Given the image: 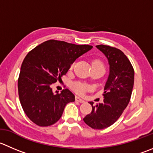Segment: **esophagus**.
I'll return each mask as SVG.
<instances>
[{"label": "esophagus", "mask_w": 153, "mask_h": 153, "mask_svg": "<svg viewBox=\"0 0 153 153\" xmlns=\"http://www.w3.org/2000/svg\"><path fill=\"white\" fill-rule=\"evenodd\" d=\"M75 100L77 101V102H81V103H83V102H85V100H84V99H81V97H79V96H75Z\"/></svg>", "instance_id": "esophagus-1"}]
</instances>
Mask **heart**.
Here are the masks:
<instances>
[{
  "mask_svg": "<svg viewBox=\"0 0 153 153\" xmlns=\"http://www.w3.org/2000/svg\"><path fill=\"white\" fill-rule=\"evenodd\" d=\"M74 63H72L71 65V69L73 67ZM92 66H99V67H102L103 69H105V66H104V63H102L101 60H94L92 62ZM72 88L75 93H78V94H83L85 91H87V90H89L90 87L88 85H86V84H82V83L76 82L73 83L72 84Z\"/></svg>",
  "mask_w": 153,
  "mask_h": 153,
  "instance_id": "1",
  "label": "heart"
}]
</instances>
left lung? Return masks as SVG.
<instances>
[{
    "instance_id": "obj_1",
    "label": "left lung",
    "mask_w": 153,
    "mask_h": 153,
    "mask_svg": "<svg viewBox=\"0 0 153 153\" xmlns=\"http://www.w3.org/2000/svg\"><path fill=\"white\" fill-rule=\"evenodd\" d=\"M108 58L110 74L104 88L103 103L92 105V111L84 118L87 126L94 129L108 128L122 115L131 99L134 86V71L124 53L114 47L98 45Z\"/></svg>"
}]
</instances>
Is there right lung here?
<instances>
[{"label": "right lung", "instance_id": "right-lung-1", "mask_svg": "<svg viewBox=\"0 0 153 153\" xmlns=\"http://www.w3.org/2000/svg\"><path fill=\"white\" fill-rule=\"evenodd\" d=\"M92 48L51 39L28 52L21 66L18 90L22 108L33 123L43 127L53 125L61 117L66 104L75 101L69 89L54 94L52 85Z\"/></svg>", "mask_w": 153, "mask_h": 153}]
</instances>
